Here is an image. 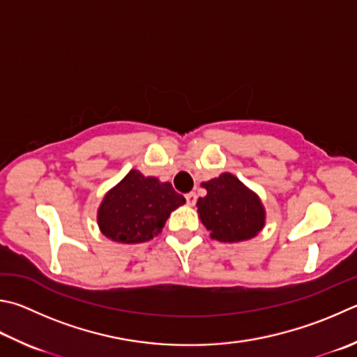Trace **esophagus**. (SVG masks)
Returning a JSON list of instances; mask_svg holds the SVG:
<instances>
[{"mask_svg": "<svg viewBox=\"0 0 357 357\" xmlns=\"http://www.w3.org/2000/svg\"><path fill=\"white\" fill-rule=\"evenodd\" d=\"M185 199H187V204L193 206V204L197 203V193H195V192H189V193H187V195H185Z\"/></svg>", "mask_w": 357, "mask_h": 357, "instance_id": "34e87169", "label": "esophagus"}]
</instances>
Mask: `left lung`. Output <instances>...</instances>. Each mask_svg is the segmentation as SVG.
Instances as JSON below:
<instances>
[{
    "instance_id": "obj_1",
    "label": "left lung",
    "mask_w": 357,
    "mask_h": 357,
    "mask_svg": "<svg viewBox=\"0 0 357 357\" xmlns=\"http://www.w3.org/2000/svg\"><path fill=\"white\" fill-rule=\"evenodd\" d=\"M201 187L207 190L197 207L201 223L211 238L225 243L245 242L264 229L267 212L256 192L248 189L232 173H222Z\"/></svg>"
}]
</instances>
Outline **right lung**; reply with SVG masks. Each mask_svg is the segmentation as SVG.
<instances>
[{
    "mask_svg": "<svg viewBox=\"0 0 357 357\" xmlns=\"http://www.w3.org/2000/svg\"><path fill=\"white\" fill-rule=\"evenodd\" d=\"M184 203L170 183L131 170L102 198L96 222L109 241L142 243L159 236L170 213Z\"/></svg>",
    "mask_w": 357,
    "mask_h": 357,
    "instance_id": "right-lung-1",
    "label": "right lung"
}]
</instances>
